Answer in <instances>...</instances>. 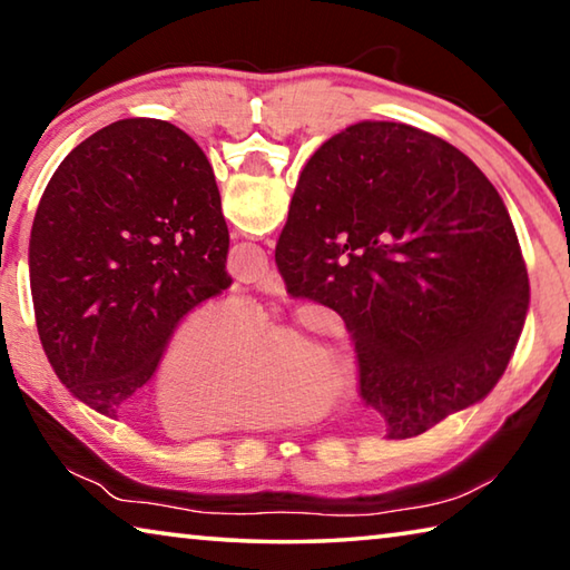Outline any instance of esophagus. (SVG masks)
Returning a JSON list of instances; mask_svg holds the SVG:
<instances>
[{
  "label": "esophagus",
  "mask_w": 570,
  "mask_h": 570,
  "mask_svg": "<svg viewBox=\"0 0 570 570\" xmlns=\"http://www.w3.org/2000/svg\"><path fill=\"white\" fill-rule=\"evenodd\" d=\"M256 292H262L266 296H284V282L282 276H278L276 272H268L262 282L256 284Z\"/></svg>",
  "instance_id": "34e87169"
}]
</instances>
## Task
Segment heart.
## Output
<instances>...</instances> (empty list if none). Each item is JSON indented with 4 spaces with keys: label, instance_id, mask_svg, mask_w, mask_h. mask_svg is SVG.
Wrapping results in <instances>:
<instances>
[{
    "label": "heart",
    "instance_id": "1",
    "mask_svg": "<svg viewBox=\"0 0 570 570\" xmlns=\"http://www.w3.org/2000/svg\"><path fill=\"white\" fill-rule=\"evenodd\" d=\"M350 374L342 350L316 332L264 346L236 306H206L178 324L156 380V410L170 432L284 428L320 414L332 380Z\"/></svg>",
    "mask_w": 570,
    "mask_h": 570
}]
</instances>
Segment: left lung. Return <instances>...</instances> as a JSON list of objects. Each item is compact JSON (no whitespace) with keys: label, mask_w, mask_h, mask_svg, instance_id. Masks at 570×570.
I'll use <instances>...</instances> for the list:
<instances>
[{"label":"left lung","mask_w":570,"mask_h":570,"mask_svg":"<svg viewBox=\"0 0 570 570\" xmlns=\"http://www.w3.org/2000/svg\"><path fill=\"white\" fill-rule=\"evenodd\" d=\"M228 226L204 150L166 120L82 140L47 183L30 236L42 350L90 410L142 387L183 316L230 286Z\"/></svg>","instance_id":"obj_1"}]
</instances>
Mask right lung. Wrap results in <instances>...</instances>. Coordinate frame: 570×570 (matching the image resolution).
Wrapping results in <instances>:
<instances>
[{
    "label": "right lung",
    "mask_w": 570,
    "mask_h": 570,
    "mask_svg": "<svg viewBox=\"0 0 570 570\" xmlns=\"http://www.w3.org/2000/svg\"><path fill=\"white\" fill-rule=\"evenodd\" d=\"M276 268L288 296L344 320L360 394L390 440L485 400L530 304L493 183L455 146L402 122H356L314 153Z\"/></svg>",
    "instance_id": "1"
}]
</instances>
